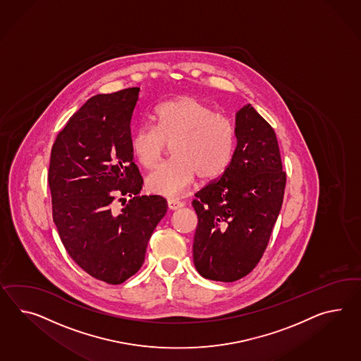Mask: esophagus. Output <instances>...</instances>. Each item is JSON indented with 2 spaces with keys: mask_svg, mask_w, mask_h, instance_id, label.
<instances>
[{
  "mask_svg": "<svg viewBox=\"0 0 361 361\" xmlns=\"http://www.w3.org/2000/svg\"><path fill=\"white\" fill-rule=\"evenodd\" d=\"M183 206H184V203L178 201V200H168V209L169 210H177V209H180Z\"/></svg>",
  "mask_w": 361,
  "mask_h": 361,
  "instance_id": "1",
  "label": "esophagus"
}]
</instances>
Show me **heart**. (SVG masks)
<instances>
[{
	"label": "heart",
	"instance_id": "b5f03b06",
	"mask_svg": "<svg viewBox=\"0 0 361 361\" xmlns=\"http://www.w3.org/2000/svg\"><path fill=\"white\" fill-rule=\"evenodd\" d=\"M158 125H141L132 137L134 157L142 167H157L167 145L173 159L147 177L152 193L176 197L185 192L198 175L214 180L228 168L233 157L236 130L224 116L195 97H180L160 104Z\"/></svg>",
	"mask_w": 361,
	"mask_h": 361
}]
</instances>
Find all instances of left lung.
<instances>
[{
    "label": "left lung",
    "mask_w": 361,
    "mask_h": 361,
    "mask_svg": "<svg viewBox=\"0 0 361 361\" xmlns=\"http://www.w3.org/2000/svg\"><path fill=\"white\" fill-rule=\"evenodd\" d=\"M238 145L223 175L195 193L193 259L203 278L235 281L264 255L287 175L271 125L250 104L236 115Z\"/></svg>",
    "instance_id": "8db88e82"
}]
</instances>
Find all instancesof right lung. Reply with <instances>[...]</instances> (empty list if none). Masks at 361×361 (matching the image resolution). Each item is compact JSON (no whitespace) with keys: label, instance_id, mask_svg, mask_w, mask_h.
<instances>
[{"label":"right lung","instance_id":"1","mask_svg":"<svg viewBox=\"0 0 361 361\" xmlns=\"http://www.w3.org/2000/svg\"><path fill=\"white\" fill-rule=\"evenodd\" d=\"M140 87L91 97L71 116L51 151L53 221L82 270L121 284L143 264L149 238L167 212L160 195H138L130 120ZM123 196H130L126 205ZM123 202L120 213L113 203Z\"/></svg>","mask_w":361,"mask_h":361}]
</instances>
